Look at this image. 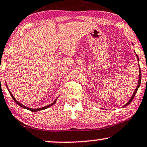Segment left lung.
Instances as JSON below:
<instances>
[{
  "label": "left lung",
  "instance_id": "1",
  "mask_svg": "<svg viewBox=\"0 0 147 147\" xmlns=\"http://www.w3.org/2000/svg\"><path fill=\"white\" fill-rule=\"evenodd\" d=\"M136 57H137V59H138V61H139V59H138V55H136ZM140 82H141V70H140V66H139V78H138V86H137V87L136 88V89H135V91L134 92V93H133V94H132V97H131V98L129 99V101L127 102V103L125 104L124 106H123V107H126L127 105H129V103H130L132 101L133 99H134V98L135 94H136V92H137V90H138V88L140 87Z\"/></svg>",
  "mask_w": 147,
  "mask_h": 147
}]
</instances>
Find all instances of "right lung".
Returning a JSON list of instances; mask_svg holds the SVG:
<instances>
[{"instance_id": "obj_1", "label": "right lung", "mask_w": 147, "mask_h": 147, "mask_svg": "<svg viewBox=\"0 0 147 147\" xmlns=\"http://www.w3.org/2000/svg\"><path fill=\"white\" fill-rule=\"evenodd\" d=\"M7 89H8V90H9V88H8V87L7 86ZM9 93H10V94H11V96H12V98H13V100H14V101L16 102L17 104L18 105H20V107H22V108H24V109H28V110H30V111H33V112H36V111H41V110H44V109H46L47 108H48V107H51V106H52L53 105H54L55 102H56V101H57V99L56 100H55L54 101V102H53V103H51V105H47V106H45V107H42V108H39V109H32V108H30V107H26V106H24V105H23L22 104H21L20 102H18V100H16V99L15 98V97L13 96V94H11V92L9 90Z\"/></svg>"}]
</instances>
